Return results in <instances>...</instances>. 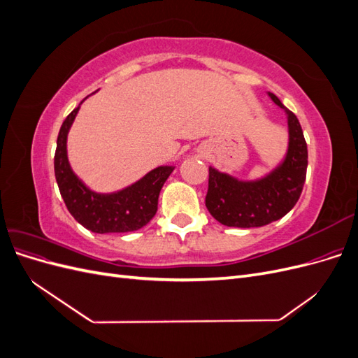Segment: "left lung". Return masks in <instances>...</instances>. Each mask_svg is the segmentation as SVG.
<instances>
[{"instance_id": "obj_1", "label": "left lung", "mask_w": 358, "mask_h": 358, "mask_svg": "<svg viewBox=\"0 0 358 358\" xmlns=\"http://www.w3.org/2000/svg\"><path fill=\"white\" fill-rule=\"evenodd\" d=\"M268 96L285 109L288 116V152L282 164L254 182L234 179L209 167L206 208L216 221L227 227L251 229L280 220L294 208L305 185L308 146L299 119L275 94L268 92Z\"/></svg>"}]
</instances>
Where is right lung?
I'll return each instance as SVG.
<instances>
[{"label": "right lung", "instance_id": "obj_1", "mask_svg": "<svg viewBox=\"0 0 358 358\" xmlns=\"http://www.w3.org/2000/svg\"><path fill=\"white\" fill-rule=\"evenodd\" d=\"M79 107L62 122L55 150V178L73 218L94 233H128L145 227L158 209L159 191L175 167L161 166L131 187L112 194L91 191L74 175L67 158V134Z\"/></svg>", "mask_w": 358, "mask_h": 358}]
</instances>
